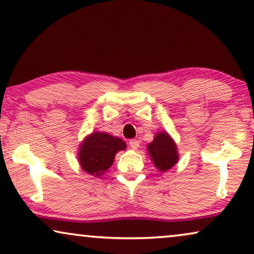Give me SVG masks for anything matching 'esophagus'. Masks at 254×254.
I'll return each instance as SVG.
<instances>
[{
    "label": "esophagus",
    "instance_id": "34e87169",
    "mask_svg": "<svg viewBox=\"0 0 254 254\" xmlns=\"http://www.w3.org/2000/svg\"><path fill=\"white\" fill-rule=\"evenodd\" d=\"M128 143H129V147L131 148V149H134V150H136V149L138 148V145H140V142H138L137 140H129V142H128Z\"/></svg>",
    "mask_w": 254,
    "mask_h": 254
}]
</instances>
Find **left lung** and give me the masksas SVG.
Wrapping results in <instances>:
<instances>
[{"label":"left lung","instance_id":"1","mask_svg":"<svg viewBox=\"0 0 254 254\" xmlns=\"http://www.w3.org/2000/svg\"><path fill=\"white\" fill-rule=\"evenodd\" d=\"M148 152L155 166L161 171H168L178 161L175 142L168 133H158L148 145Z\"/></svg>","mask_w":254,"mask_h":254}]
</instances>
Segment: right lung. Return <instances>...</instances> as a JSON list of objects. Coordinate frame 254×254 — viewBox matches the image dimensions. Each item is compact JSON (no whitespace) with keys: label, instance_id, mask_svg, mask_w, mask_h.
<instances>
[{"label":"right lung","instance_id":"1","mask_svg":"<svg viewBox=\"0 0 254 254\" xmlns=\"http://www.w3.org/2000/svg\"><path fill=\"white\" fill-rule=\"evenodd\" d=\"M125 149L126 143L119 137L96 131L83 142L79 149V163L85 172L100 176L112 165L117 152Z\"/></svg>","mask_w":254,"mask_h":254}]
</instances>
